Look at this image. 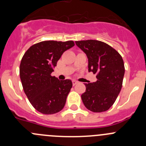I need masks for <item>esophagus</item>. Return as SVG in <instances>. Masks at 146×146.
<instances>
[{"label": "esophagus", "instance_id": "1", "mask_svg": "<svg viewBox=\"0 0 146 146\" xmlns=\"http://www.w3.org/2000/svg\"><path fill=\"white\" fill-rule=\"evenodd\" d=\"M72 82H73V85H76V84L78 83V82L76 81V80H73V81H72Z\"/></svg>", "mask_w": 146, "mask_h": 146}]
</instances>
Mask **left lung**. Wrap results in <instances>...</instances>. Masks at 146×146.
Segmentation results:
<instances>
[{"instance_id": "obj_1", "label": "left lung", "mask_w": 146, "mask_h": 146, "mask_svg": "<svg viewBox=\"0 0 146 146\" xmlns=\"http://www.w3.org/2000/svg\"><path fill=\"white\" fill-rule=\"evenodd\" d=\"M76 45L86 54L88 70L97 74L96 82L85 83L82 94L84 105L93 112L108 110L117 100L122 87L125 68L117 50L98 40L76 41Z\"/></svg>"}]
</instances>
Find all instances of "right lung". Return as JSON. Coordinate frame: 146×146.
Segmentation results:
<instances>
[{
    "label": "right lung",
    "mask_w": 146,
    "mask_h": 146,
    "mask_svg": "<svg viewBox=\"0 0 146 146\" xmlns=\"http://www.w3.org/2000/svg\"><path fill=\"white\" fill-rule=\"evenodd\" d=\"M74 45L73 41H44L31 46L23 56L20 76L23 90L34 108L42 114H55L64 107L73 84L51 73L64 51Z\"/></svg>",
    "instance_id": "1"
}]
</instances>
